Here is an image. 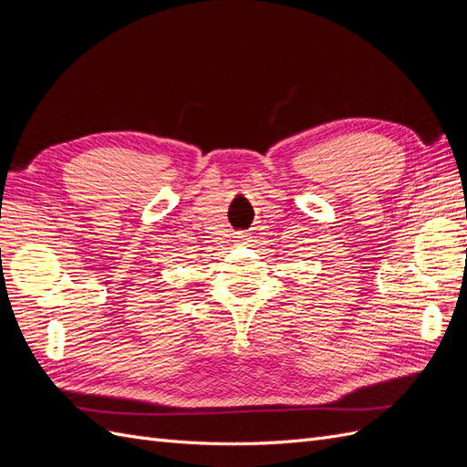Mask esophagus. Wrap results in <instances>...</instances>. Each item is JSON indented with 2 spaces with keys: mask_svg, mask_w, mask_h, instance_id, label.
Returning a JSON list of instances; mask_svg holds the SVG:
<instances>
[{
  "mask_svg": "<svg viewBox=\"0 0 467 467\" xmlns=\"http://www.w3.org/2000/svg\"><path fill=\"white\" fill-rule=\"evenodd\" d=\"M249 239V235L247 234H244V232H237V235H235V242L237 244H245Z\"/></svg>",
  "mask_w": 467,
  "mask_h": 467,
  "instance_id": "1",
  "label": "esophagus"
}]
</instances>
